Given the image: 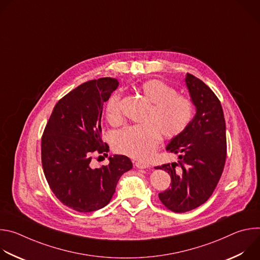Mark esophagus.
Returning a JSON list of instances; mask_svg holds the SVG:
<instances>
[{
  "label": "esophagus",
  "instance_id": "esophagus-1",
  "mask_svg": "<svg viewBox=\"0 0 260 260\" xmlns=\"http://www.w3.org/2000/svg\"><path fill=\"white\" fill-rule=\"evenodd\" d=\"M135 166H136L138 169H147L148 167H149V165H148L147 162H145V161H141V160L136 161Z\"/></svg>",
  "mask_w": 260,
  "mask_h": 260
}]
</instances>
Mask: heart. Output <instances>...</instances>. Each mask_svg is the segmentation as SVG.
<instances>
[{"mask_svg":"<svg viewBox=\"0 0 260 260\" xmlns=\"http://www.w3.org/2000/svg\"><path fill=\"white\" fill-rule=\"evenodd\" d=\"M151 104L142 124L126 126L117 133L115 150L135 159H146L156 149L160 133L166 138L180 135L190 123L193 116L192 103L168 83L152 79L138 87ZM106 117L111 123L121 120L120 94L114 93L106 105Z\"/></svg>","mask_w":260,"mask_h":260,"instance_id":"obj_1","label":"heart"}]
</instances>
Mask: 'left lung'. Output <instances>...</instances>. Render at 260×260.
<instances>
[{
	"label": "left lung",
	"instance_id": "8db88e82",
	"mask_svg": "<svg viewBox=\"0 0 260 260\" xmlns=\"http://www.w3.org/2000/svg\"><path fill=\"white\" fill-rule=\"evenodd\" d=\"M185 84L196 107V115L166 148L178 155V161L155 168L171 176V187L158 198L176 213L193 210L208 201L226 158L225 120L220 101L208 85L191 74H186Z\"/></svg>",
	"mask_w": 260,
	"mask_h": 260
}]
</instances>
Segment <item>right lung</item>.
Instances as JSON below:
<instances>
[{"mask_svg":"<svg viewBox=\"0 0 260 260\" xmlns=\"http://www.w3.org/2000/svg\"><path fill=\"white\" fill-rule=\"evenodd\" d=\"M118 84L106 77L70 91L55 105L42 137V166L49 186L63 205L78 212L107 206L122 174L133 168L120 154L98 169L90 162L94 153L109 150L102 140L101 118L104 103Z\"/></svg>","mask_w":260,"mask_h":260,"instance_id":"right-lung-1","label":"right lung"}]
</instances>
